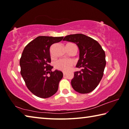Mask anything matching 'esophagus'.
Segmentation results:
<instances>
[{"label":"esophagus","instance_id":"esophagus-1","mask_svg":"<svg viewBox=\"0 0 129 129\" xmlns=\"http://www.w3.org/2000/svg\"><path fill=\"white\" fill-rule=\"evenodd\" d=\"M63 75H64V76H65L67 75V73H65V72H64L63 73Z\"/></svg>","mask_w":129,"mask_h":129}]
</instances>
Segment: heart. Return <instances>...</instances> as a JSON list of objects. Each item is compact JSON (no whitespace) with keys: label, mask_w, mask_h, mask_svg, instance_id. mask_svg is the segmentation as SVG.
Wrapping results in <instances>:
<instances>
[{"label":"heart","mask_w":129,"mask_h":129,"mask_svg":"<svg viewBox=\"0 0 129 129\" xmlns=\"http://www.w3.org/2000/svg\"><path fill=\"white\" fill-rule=\"evenodd\" d=\"M72 43H69L68 44H72ZM74 64L73 61L70 59H60L56 61L54 64V67L57 69L62 72L69 71Z\"/></svg>","instance_id":"1"}]
</instances>
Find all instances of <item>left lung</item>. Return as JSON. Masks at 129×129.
<instances>
[{
  "label": "left lung",
  "mask_w": 129,
  "mask_h": 129,
  "mask_svg": "<svg viewBox=\"0 0 129 129\" xmlns=\"http://www.w3.org/2000/svg\"><path fill=\"white\" fill-rule=\"evenodd\" d=\"M63 40L75 43L80 51L76 67L81 70L75 72L71 81L72 88L81 94L91 92L103 77L106 66L105 51L97 41L83 34L69 35Z\"/></svg>",
  "instance_id": "1"
}]
</instances>
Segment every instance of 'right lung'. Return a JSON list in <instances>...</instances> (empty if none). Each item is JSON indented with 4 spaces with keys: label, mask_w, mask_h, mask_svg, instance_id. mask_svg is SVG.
Here are the masks:
<instances>
[{
    "label": "right lung",
    "mask_w": 129,
    "mask_h": 129,
    "mask_svg": "<svg viewBox=\"0 0 129 129\" xmlns=\"http://www.w3.org/2000/svg\"><path fill=\"white\" fill-rule=\"evenodd\" d=\"M63 37L38 36L26 45L20 60V73L28 89L34 95L46 99L54 94L62 79V72L52 71L49 49Z\"/></svg>",
    "instance_id": "obj_1"
}]
</instances>
